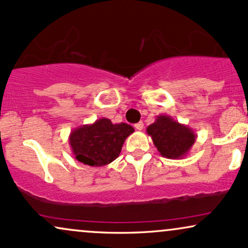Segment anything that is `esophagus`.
<instances>
[{
    "mask_svg": "<svg viewBox=\"0 0 248 248\" xmlns=\"http://www.w3.org/2000/svg\"><path fill=\"white\" fill-rule=\"evenodd\" d=\"M143 126H144V124H143L142 121L141 122H137V124H135V129L136 130H142L143 129Z\"/></svg>",
    "mask_w": 248,
    "mask_h": 248,
    "instance_id": "obj_1",
    "label": "esophagus"
}]
</instances>
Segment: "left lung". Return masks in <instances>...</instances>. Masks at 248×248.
I'll use <instances>...</instances> for the list:
<instances>
[{"instance_id":"1","label":"left lung","mask_w":248,"mask_h":248,"mask_svg":"<svg viewBox=\"0 0 248 248\" xmlns=\"http://www.w3.org/2000/svg\"><path fill=\"white\" fill-rule=\"evenodd\" d=\"M147 133L158 153L170 159L186 157L196 141L192 128L173 120L170 115H158L154 124L148 126Z\"/></svg>"}]
</instances>
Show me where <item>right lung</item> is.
Returning a JSON list of instances; mask_svg holds the SVG:
<instances>
[{
	"instance_id": "right-lung-1",
	"label": "right lung",
	"mask_w": 248,
	"mask_h": 248,
	"mask_svg": "<svg viewBox=\"0 0 248 248\" xmlns=\"http://www.w3.org/2000/svg\"><path fill=\"white\" fill-rule=\"evenodd\" d=\"M133 133L130 124H112L109 119L101 118L91 124L75 128L69 135V144L78 162L98 168L115 160L126 139Z\"/></svg>"
}]
</instances>
